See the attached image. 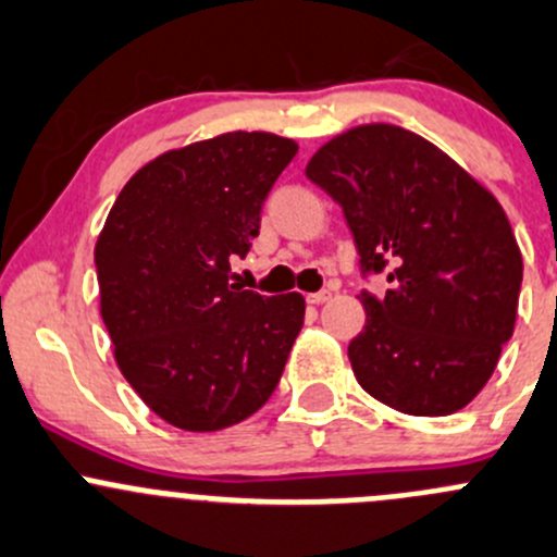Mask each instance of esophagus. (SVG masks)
Returning a JSON list of instances; mask_svg holds the SVG:
<instances>
[{
  "mask_svg": "<svg viewBox=\"0 0 557 557\" xmlns=\"http://www.w3.org/2000/svg\"><path fill=\"white\" fill-rule=\"evenodd\" d=\"M330 297H333V292H330V289H319V292H311V295H308L306 300L311 302V306H319V302H327Z\"/></svg>",
  "mask_w": 557,
  "mask_h": 557,
  "instance_id": "obj_1",
  "label": "esophagus"
}]
</instances>
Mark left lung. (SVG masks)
<instances>
[{"label": "left lung", "mask_w": 557, "mask_h": 557, "mask_svg": "<svg viewBox=\"0 0 557 557\" xmlns=\"http://www.w3.org/2000/svg\"><path fill=\"white\" fill-rule=\"evenodd\" d=\"M306 175L355 235L366 327L349 344L357 382L414 417L476 398L515 333L522 255L500 202L425 137L362 124L324 143Z\"/></svg>", "instance_id": "left-lung-1"}]
</instances>
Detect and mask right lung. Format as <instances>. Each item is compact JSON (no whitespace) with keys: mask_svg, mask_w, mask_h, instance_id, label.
<instances>
[{"mask_svg":"<svg viewBox=\"0 0 557 557\" xmlns=\"http://www.w3.org/2000/svg\"><path fill=\"white\" fill-rule=\"evenodd\" d=\"M297 143L227 132L162 153L115 197L94 249L99 311L121 373L181 431H222L265 406L302 327L297 292L227 284Z\"/></svg>","mask_w":557,"mask_h":557,"instance_id":"right-lung-1","label":"right lung"}]
</instances>
